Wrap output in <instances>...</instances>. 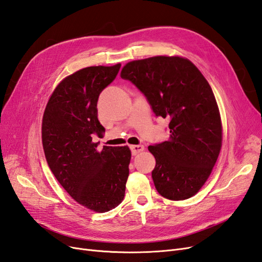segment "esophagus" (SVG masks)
I'll return each mask as SVG.
<instances>
[{"instance_id":"34e87169","label":"esophagus","mask_w":262,"mask_h":262,"mask_svg":"<svg viewBox=\"0 0 262 262\" xmlns=\"http://www.w3.org/2000/svg\"><path fill=\"white\" fill-rule=\"evenodd\" d=\"M130 149H131L132 155H138L139 153L143 152V150H144V146H143V145H131V146H130Z\"/></svg>"}]
</instances>
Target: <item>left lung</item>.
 Returning <instances> with one entry per match:
<instances>
[{"mask_svg": "<svg viewBox=\"0 0 262 262\" xmlns=\"http://www.w3.org/2000/svg\"><path fill=\"white\" fill-rule=\"evenodd\" d=\"M121 78L136 85L156 117L169 119V140L148 146L156 161L157 192L169 200L194 195L222 146L221 116L210 84L191 61L164 55L129 62Z\"/></svg>", "mask_w": 262, "mask_h": 262, "instance_id": "1", "label": "left lung"}]
</instances>
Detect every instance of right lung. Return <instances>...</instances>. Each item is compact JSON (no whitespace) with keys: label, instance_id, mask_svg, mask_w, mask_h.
I'll return each instance as SVG.
<instances>
[{"label":"right lung","instance_id":"1","mask_svg":"<svg viewBox=\"0 0 262 262\" xmlns=\"http://www.w3.org/2000/svg\"><path fill=\"white\" fill-rule=\"evenodd\" d=\"M121 64L90 67L66 77L54 90L42 119V145L49 167L66 191L83 207L107 212L124 198L131 150L97 148L93 137L105 131L97 118L100 93Z\"/></svg>","mask_w":262,"mask_h":262}]
</instances>
